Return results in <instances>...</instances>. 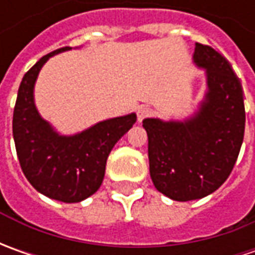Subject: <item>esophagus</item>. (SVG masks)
Masks as SVG:
<instances>
[{
    "mask_svg": "<svg viewBox=\"0 0 255 255\" xmlns=\"http://www.w3.org/2000/svg\"><path fill=\"white\" fill-rule=\"evenodd\" d=\"M153 111L150 108H147V106H142V108H139L137 109V121L139 122H142L143 119H146V118H149V116H152Z\"/></svg>",
    "mask_w": 255,
    "mask_h": 255,
    "instance_id": "esophagus-1",
    "label": "esophagus"
}]
</instances>
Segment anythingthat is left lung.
Returning <instances> with one entry per match:
<instances>
[{
    "label": "left lung",
    "instance_id": "obj_1",
    "mask_svg": "<svg viewBox=\"0 0 255 255\" xmlns=\"http://www.w3.org/2000/svg\"><path fill=\"white\" fill-rule=\"evenodd\" d=\"M194 62L207 69V101L187 122L144 119L153 184L176 201L201 199L230 176L240 153L246 109L240 79L214 48L196 42Z\"/></svg>",
    "mask_w": 255,
    "mask_h": 255
}]
</instances>
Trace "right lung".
Instances as JSON below:
<instances>
[{"label": "right lung", "mask_w": 255, "mask_h": 255, "mask_svg": "<svg viewBox=\"0 0 255 255\" xmlns=\"http://www.w3.org/2000/svg\"><path fill=\"white\" fill-rule=\"evenodd\" d=\"M66 49L71 48L45 55L24 75L15 102L12 134L21 169L34 189L54 200L78 203L101 187L108 156L136 122V115L103 121L71 137L56 134L36 112L32 92L48 58Z\"/></svg>", "instance_id": "obj_1"}]
</instances>
